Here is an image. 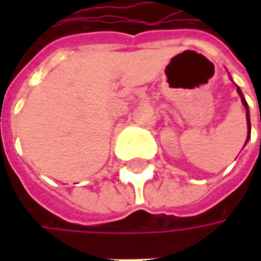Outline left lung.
<instances>
[{"instance_id": "1", "label": "left lung", "mask_w": 261, "mask_h": 261, "mask_svg": "<svg viewBox=\"0 0 261 261\" xmlns=\"http://www.w3.org/2000/svg\"><path fill=\"white\" fill-rule=\"evenodd\" d=\"M237 91H238V94H240V97H241V101H243V105H244V107H246V116H247V127H248V135H247V139L250 138V130H251V126H250V113H248V106H247V101L246 98H244V95H243V93H241V90L237 87ZM247 142V141H246Z\"/></svg>"}]
</instances>
